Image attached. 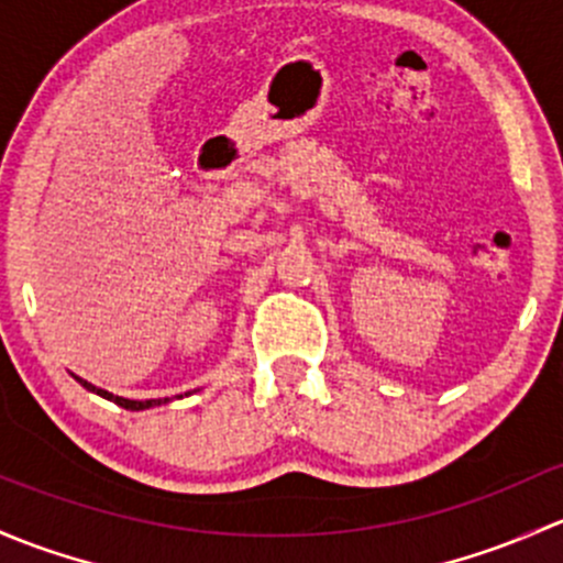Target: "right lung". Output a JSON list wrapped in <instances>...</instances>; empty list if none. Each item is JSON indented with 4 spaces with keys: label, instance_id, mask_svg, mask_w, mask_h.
<instances>
[{
    "label": "right lung",
    "instance_id": "right-lung-1",
    "mask_svg": "<svg viewBox=\"0 0 563 563\" xmlns=\"http://www.w3.org/2000/svg\"><path fill=\"white\" fill-rule=\"evenodd\" d=\"M73 376H75V374H73ZM75 382H78V385H84V387H86V390H89V393H97V396L108 398V401L119 404V407H124V409H130V411H141V409H152V407H162V404H170V398H148V401H130V398H121V396H113V393L102 390V387H95V385H91V382L80 379V376H75ZM176 398H181V396H176Z\"/></svg>",
    "mask_w": 563,
    "mask_h": 563
}]
</instances>
